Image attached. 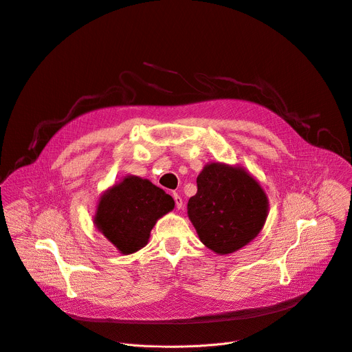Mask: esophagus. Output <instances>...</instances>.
<instances>
[{
    "label": "esophagus",
    "instance_id": "esophagus-1",
    "mask_svg": "<svg viewBox=\"0 0 352 352\" xmlns=\"http://www.w3.org/2000/svg\"><path fill=\"white\" fill-rule=\"evenodd\" d=\"M173 199H175V204H176V208H182L183 207V200H182V197L177 195V193H175L173 195Z\"/></svg>",
    "mask_w": 352,
    "mask_h": 352
}]
</instances>
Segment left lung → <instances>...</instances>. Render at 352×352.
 I'll list each match as a JSON object with an SVG mask.
<instances>
[{
  "label": "left lung",
  "instance_id": "obj_1",
  "mask_svg": "<svg viewBox=\"0 0 352 352\" xmlns=\"http://www.w3.org/2000/svg\"><path fill=\"white\" fill-rule=\"evenodd\" d=\"M200 241L215 254H232L262 230L267 199L244 169L210 164L197 177V193L187 203Z\"/></svg>",
  "mask_w": 352,
  "mask_h": 352
}]
</instances>
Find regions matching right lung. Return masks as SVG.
Here are the masks:
<instances>
[{"instance_id": "right-lung-1", "label": "right lung", "mask_w": 352, "mask_h": 352, "mask_svg": "<svg viewBox=\"0 0 352 352\" xmlns=\"http://www.w3.org/2000/svg\"><path fill=\"white\" fill-rule=\"evenodd\" d=\"M173 207V199L160 187L128 176L101 197L94 221L104 236L128 255L148 244L157 219Z\"/></svg>"}]
</instances>
